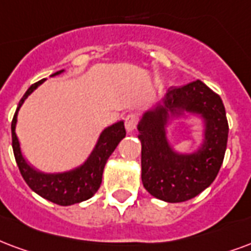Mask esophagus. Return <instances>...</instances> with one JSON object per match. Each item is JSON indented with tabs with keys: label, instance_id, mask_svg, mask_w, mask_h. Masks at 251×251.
I'll list each match as a JSON object with an SVG mask.
<instances>
[{
	"label": "esophagus",
	"instance_id": "esophagus-1",
	"mask_svg": "<svg viewBox=\"0 0 251 251\" xmlns=\"http://www.w3.org/2000/svg\"><path fill=\"white\" fill-rule=\"evenodd\" d=\"M137 124H138V117L134 113H130V114H127L125 117V127L129 133L134 130L137 127Z\"/></svg>",
	"mask_w": 251,
	"mask_h": 251
}]
</instances>
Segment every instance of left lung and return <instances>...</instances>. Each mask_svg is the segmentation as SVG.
Instances as JSON below:
<instances>
[{
  "label": "left lung",
  "instance_id": "left-lung-1",
  "mask_svg": "<svg viewBox=\"0 0 251 251\" xmlns=\"http://www.w3.org/2000/svg\"><path fill=\"white\" fill-rule=\"evenodd\" d=\"M163 106L146 111L138 124L142 144V183L148 192L165 202L192 200L210 186L224 162L229 125L221 97L197 79L181 88L172 86ZM200 114L205 120V144L194 154H177L167 140L164 125L168 111Z\"/></svg>",
  "mask_w": 251,
  "mask_h": 251
}]
</instances>
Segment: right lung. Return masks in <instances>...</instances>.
I'll return each instance as SVG.
<instances>
[{
	"instance_id": "right-lung-1",
	"label": "right lung",
	"mask_w": 251,
	"mask_h": 251,
	"mask_svg": "<svg viewBox=\"0 0 251 251\" xmlns=\"http://www.w3.org/2000/svg\"><path fill=\"white\" fill-rule=\"evenodd\" d=\"M62 72L64 70H59L51 75H57ZM44 81L45 79H41L38 82L33 83L18 103V107L12 121L13 151H14L16 162L21 172V176L33 192H36L38 196L50 202H54L57 205H74L78 202L86 201L97 193L101 186L102 173H103L107 158L114 151L121 140L126 135L125 125H124V121H120L102 131L93 153L90 154L88 161L79 168L66 173H59V174H45V173L38 172L34 168H31L22 157L20 142L16 134V124L17 114L24 101Z\"/></svg>"
}]
</instances>
